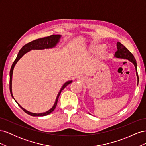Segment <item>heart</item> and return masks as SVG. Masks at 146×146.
<instances>
[{
	"mask_svg": "<svg viewBox=\"0 0 146 146\" xmlns=\"http://www.w3.org/2000/svg\"><path fill=\"white\" fill-rule=\"evenodd\" d=\"M105 48V45L102 44H97L90 47V52L93 54H98L102 51Z\"/></svg>",
	"mask_w": 146,
	"mask_h": 146,
	"instance_id": "obj_1",
	"label": "heart"
}]
</instances>
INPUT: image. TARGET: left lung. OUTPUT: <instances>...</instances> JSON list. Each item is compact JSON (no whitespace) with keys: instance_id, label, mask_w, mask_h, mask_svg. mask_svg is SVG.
Here are the masks:
<instances>
[{"instance_id":"8db88e82","label":"left lung","mask_w":146,"mask_h":146,"mask_svg":"<svg viewBox=\"0 0 146 146\" xmlns=\"http://www.w3.org/2000/svg\"><path fill=\"white\" fill-rule=\"evenodd\" d=\"M117 50L115 52L114 57H116L117 58L127 59L128 60H129L130 61H131L132 63H133L136 69V76H137V78H138V84L139 77L138 75V72H137V64H136V61L135 58L134 56L124 46L122 45L121 42H117Z\"/></svg>"}]
</instances>
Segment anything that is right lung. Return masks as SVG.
Segmentation results:
<instances>
[{"label":"right lung","instance_id":"obj_1","mask_svg":"<svg viewBox=\"0 0 146 146\" xmlns=\"http://www.w3.org/2000/svg\"><path fill=\"white\" fill-rule=\"evenodd\" d=\"M61 35H52L51 36H47L46 38H40V39H36V40H34L32 42L27 43V44L24 45L23 47H22L21 49L19 50L18 54H17V56L16 57V60H15L14 62H13L11 68L10 69V93L11 95L12 96V98L15 99L14 97L13 96L12 94V76H13V69H14L15 66L16 65V64L17 63V61L19 60V59L21 58H22L24 54H25L26 53L30 51L31 50H42V49H44V48H53L56 46V45L58 44V42L60 41V39L61 38ZM72 80H69L68 82H66V83H64V85L61 87V90H60L58 95H57V97L56 98L55 104L54 105V106L49 110H48L47 111L44 112V113H33L29 112L27 110H25L24 108H23L17 102V101L15 99V100L16 101V102L17 104L19 107L23 109V111L26 113L27 114H29L30 116H47L48 114H50L54 110H55L56 106L57 105V102H58V98L61 94V92L62 90H64V88L68 86L69 84H70V83H72Z\"/></svg>","mask_w":146,"mask_h":146}]
</instances>
